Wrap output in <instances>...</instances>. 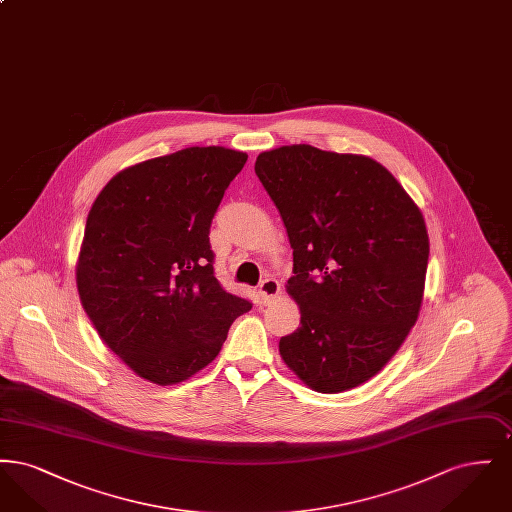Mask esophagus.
<instances>
[{"mask_svg":"<svg viewBox=\"0 0 512 512\" xmlns=\"http://www.w3.org/2000/svg\"><path fill=\"white\" fill-rule=\"evenodd\" d=\"M278 293H280V284H278L274 278H265V280L259 284L261 303H268V301L274 299Z\"/></svg>","mask_w":512,"mask_h":512,"instance_id":"esophagus-1","label":"esophagus"}]
</instances>
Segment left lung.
<instances>
[{
	"instance_id": "8db88e82",
	"label": "left lung",
	"mask_w": 512,
	"mask_h": 512,
	"mask_svg": "<svg viewBox=\"0 0 512 512\" xmlns=\"http://www.w3.org/2000/svg\"><path fill=\"white\" fill-rule=\"evenodd\" d=\"M255 174L293 249L286 292L301 326L280 355L311 390H353L388 365L420 313L430 240L378 161L307 144L259 153Z\"/></svg>"
}]
</instances>
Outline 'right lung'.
<instances>
[{
	"label": "right lung",
	"instance_id": "1",
	"mask_svg": "<svg viewBox=\"0 0 512 512\" xmlns=\"http://www.w3.org/2000/svg\"><path fill=\"white\" fill-rule=\"evenodd\" d=\"M247 155L186 147L115 174L99 192L76 261L80 303L99 338L140 378L172 386L220 353L251 303L213 270L211 220Z\"/></svg>",
	"mask_w": 512,
	"mask_h": 512
}]
</instances>
